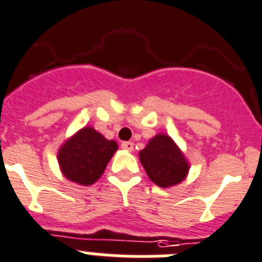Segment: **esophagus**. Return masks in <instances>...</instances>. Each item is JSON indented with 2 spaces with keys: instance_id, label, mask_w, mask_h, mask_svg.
Returning a JSON list of instances; mask_svg holds the SVG:
<instances>
[{
  "instance_id": "1",
  "label": "esophagus",
  "mask_w": 262,
  "mask_h": 262,
  "mask_svg": "<svg viewBox=\"0 0 262 262\" xmlns=\"http://www.w3.org/2000/svg\"><path fill=\"white\" fill-rule=\"evenodd\" d=\"M121 147L124 148V150H128V151H133V142H130V141L122 142Z\"/></svg>"
}]
</instances>
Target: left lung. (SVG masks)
<instances>
[{
    "label": "left lung",
    "mask_w": 262,
    "mask_h": 262,
    "mask_svg": "<svg viewBox=\"0 0 262 262\" xmlns=\"http://www.w3.org/2000/svg\"><path fill=\"white\" fill-rule=\"evenodd\" d=\"M141 164L152 183L160 188L180 184L189 172V162L167 134L159 133L140 151Z\"/></svg>",
    "instance_id": "obj_1"
}]
</instances>
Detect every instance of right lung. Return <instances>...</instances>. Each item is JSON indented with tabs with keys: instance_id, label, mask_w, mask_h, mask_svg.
<instances>
[{
	"instance_id": "obj_1",
	"label": "right lung",
	"mask_w": 262,
	"mask_h": 262,
	"mask_svg": "<svg viewBox=\"0 0 262 262\" xmlns=\"http://www.w3.org/2000/svg\"><path fill=\"white\" fill-rule=\"evenodd\" d=\"M117 148L116 141L107 140L93 126H84L58 148V166L68 180L91 185L103 175Z\"/></svg>"
}]
</instances>
